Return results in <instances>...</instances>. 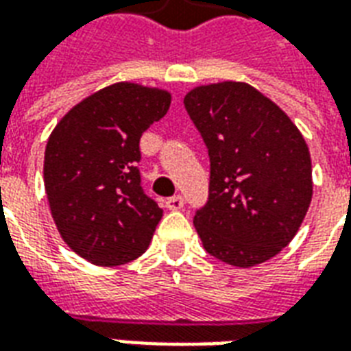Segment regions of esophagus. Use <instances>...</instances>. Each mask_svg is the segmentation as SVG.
Here are the masks:
<instances>
[{"instance_id": "34e87169", "label": "esophagus", "mask_w": 351, "mask_h": 351, "mask_svg": "<svg viewBox=\"0 0 351 351\" xmlns=\"http://www.w3.org/2000/svg\"><path fill=\"white\" fill-rule=\"evenodd\" d=\"M165 206L169 210H180L184 206V197L182 195H173V197L165 199Z\"/></svg>"}]
</instances>
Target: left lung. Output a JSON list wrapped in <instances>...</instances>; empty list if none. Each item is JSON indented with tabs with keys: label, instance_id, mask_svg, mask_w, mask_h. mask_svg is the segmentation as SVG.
I'll list each match as a JSON object with an SVG mask.
<instances>
[{
	"label": "left lung",
	"instance_id": "left-lung-1",
	"mask_svg": "<svg viewBox=\"0 0 351 351\" xmlns=\"http://www.w3.org/2000/svg\"><path fill=\"white\" fill-rule=\"evenodd\" d=\"M184 107L210 158L193 226L205 250L254 267L291 243L312 201L308 146L282 108L244 82L193 88Z\"/></svg>",
	"mask_w": 351,
	"mask_h": 351
}]
</instances>
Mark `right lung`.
<instances>
[{
    "label": "right lung",
    "mask_w": 351,
    "mask_h": 351,
    "mask_svg": "<svg viewBox=\"0 0 351 351\" xmlns=\"http://www.w3.org/2000/svg\"><path fill=\"white\" fill-rule=\"evenodd\" d=\"M171 93L118 82L92 93L50 133L45 190L65 244L99 267L130 263L163 210L141 186V137L167 114Z\"/></svg>",
    "instance_id": "obj_1"
}]
</instances>
